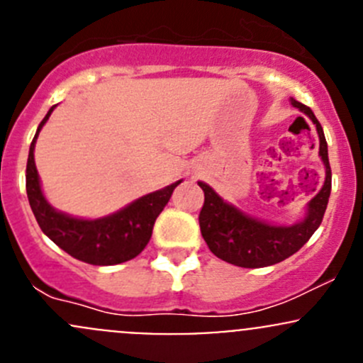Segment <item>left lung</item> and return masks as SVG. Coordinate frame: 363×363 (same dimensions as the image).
<instances>
[{
  "label": "left lung",
  "mask_w": 363,
  "mask_h": 363,
  "mask_svg": "<svg viewBox=\"0 0 363 363\" xmlns=\"http://www.w3.org/2000/svg\"><path fill=\"white\" fill-rule=\"evenodd\" d=\"M291 105L300 108L316 124L318 137H320V156L325 164L323 188L309 202L303 221L296 223L294 226L267 225V223L242 214L233 205L223 202L211 186L199 182L205 195L203 207L199 216L200 232H202L208 250L218 258L225 259L232 265L244 267V269H259V267H269L283 262L295 255L323 221L332 189V170L330 163H328L327 140H325L323 128L313 111L294 98H291Z\"/></svg>",
  "instance_id": "1"
}]
</instances>
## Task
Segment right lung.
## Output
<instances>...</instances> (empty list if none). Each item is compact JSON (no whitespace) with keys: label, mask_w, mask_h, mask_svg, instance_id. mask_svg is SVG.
Here are the masks:
<instances>
[{"label":"right lung","mask_w":363,"mask_h":363,"mask_svg":"<svg viewBox=\"0 0 363 363\" xmlns=\"http://www.w3.org/2000/svg\"><path fill=\"white\" fill-rule=\"evenodd\" d=\"M52 111L54 107L40 123L29 147L28 164H26V191L40 228L61 250L91 265H117L135 258L147 246L156 218L168 203L172 193L181 184V181L151 195L142 196L116 214L94 221L69 218L67 214L54 211L42 195L35 156H33L38 131L42 130Z\"/></svg>","instance_id":"1"}]
</instances>
